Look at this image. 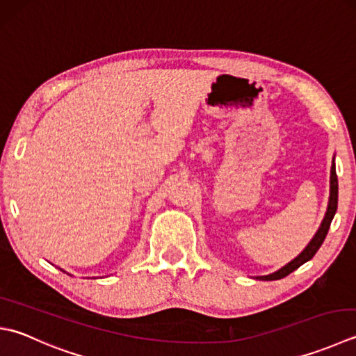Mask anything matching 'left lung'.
<instances>
[{
  "mask_svg": "<svg viewBox=\"0 0 356 356\" xmlns=\"http://www.w3.org/2000/svg\"><path fill=\"white\" fill-rule=\"evenodd\" d=\"M338 208V177H337V170H335V157H333V163H332V170H330V196H329V205H327V211L324 214V219L319 225L318 232L313 236L312 241L307 243L301 253H299L295 259H291L289 264H285L284 267H281L280 270L273 271L270 275H264V276H256V280L259 281H276L281 280V277H285L287 275H290L291 271H295L296 268H299L307 261H310L313 256L316 254V252L319 250V247L323 245V242L325 239L327 233H329L330 224L333 220V216L337 213Z\"/></svg>",
  "mask_w": 356,
  "mask_h": 356,
  "instance_id": "left-lung-1",
  "label": "left lung"
}]
</instances>
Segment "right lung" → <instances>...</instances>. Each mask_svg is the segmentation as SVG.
<instances>
[{
    "instance_id": "add662e5",
    "label": "right lung",
    "mask_w": 356,
    "mask_h": 356,
    "mask_svg": "<svg viewBox=\"0 0 356 356\" xmlns=\"http://www.w3.org/2000/svg\"><path fill=\"white\" fill-rule=\"evenodd\" d=\"M60 270H63V268H60ZM63 271H65V270H63ZM65 273H66V271H65Z\"/></svg>"
}]
</instances>
